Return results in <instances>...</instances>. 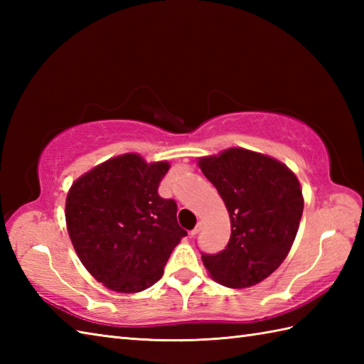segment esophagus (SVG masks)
Here are the masks:
<instances>
[{
	"label": "esophagus",
	"mask_w": 364,
	"mask_h": 364,
	"mask_svg": "<svg viewBox=\"0 0 364 364\" xmlns=\"http://www.w3.org/2000/svg\"><path fill=\"white\" fill-rule=\"evenodd\" d=\"M200 230H202V222H198L197 225H196V228L191 231V236H197L200 233Z\"/></svg>",
	"instance_id": "34e87169"
}]
</instances>
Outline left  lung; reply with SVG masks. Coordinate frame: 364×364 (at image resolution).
Returning <instances> with one entry per match:
<instances>
[{
    "mask_svg": "<svg viewBox=\"0 0 364 364\" xmlns=\"http://www.w3.org/2000/svg\"><path fill=\"white\" fill-rule=\"evenodd\" d=\"M225 203L231 236L225 249L202 253L215 282L249 288L264 280L288 257L304 213L299 180L274 158L244 149L198 161Z\"/></svg>",
    "mask_w": 364,
    "mask_h": 364,
    "instance_id": "obj_1",
    "label": "left lung"
}]
</instances>
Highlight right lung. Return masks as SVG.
<instances>
[{
  "mask_svg": "<svg viewBox=\"0 0 364 364\" xmlns=\"http://www.w3.org/2000/svg\"><path fill=\"white\" fill-rule=\"evenodd\" d=\"M167 162L122 154L73 183L65 203L76 253L100 283L139 292L156 283L170 253L188 235L176 222V202L158 194Z\"/></svg>",
  "mask_w": 364,
  "mask_h": 364,
  "instance_id": "1",
  "label": "right lung"
}]
</instances>
